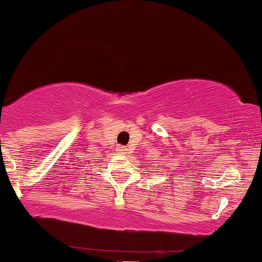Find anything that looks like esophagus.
I'll return each instance as SVG.
<instances>
[{
    "label": "esophagus",
    "mask_w": 262,
    "mask_h": 262,
    "mask_svg": "<svg viewBox=\"0 0 262 262\" xmlns=\"http://www.w3.org/2000/svg\"><path fill=\"white\" fill-rule=\"evenodd\" d=\"M117 148H119L120 152H123V151H125V149H126L123 146H119V147H117Z\"/></svg>",
    "instance_id": "esophagus-1"
}]
</instances>
